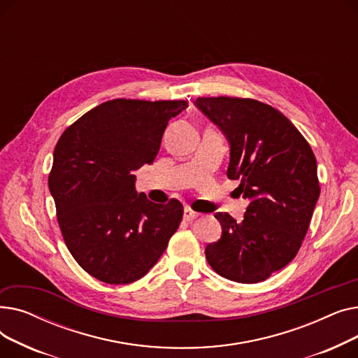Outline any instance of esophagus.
<instances>
[{"label": "esophagus", "mask_w": 358, "mask_h": 358, "mask_svg": "<svg viewBox=\"0 0 358 358\" xmlns=\"http://www.w3.org/2000/svg\"><path fill=\"white\" fill-rule=\"evenodd\" d=\"M197 216H199V213L194 212V210H192L190 208H185V209H184V220L192 222V220H194Z\"/></svg>", "instance_id": "obj_1"}]
</instances>
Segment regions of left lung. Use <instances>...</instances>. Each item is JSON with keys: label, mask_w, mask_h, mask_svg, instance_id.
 Here are the masks:
<instances>
[{"label": "left lung", "mask_w": 358, "mask_h": 358, "mask_svg": "<svg viewBox=\"0 0 358 358\" xmlns=\"http://www.w3.org/2000/svg\"><path fill=\"white\" fill-rule=\"evenodd\" d=\"M201 110L231 146L228 178L248 199L243 220L216 213L222 236L206 247V259L222 277L258 283L286 267L302 247L319 199L316 159L294 124L252 99L199 97Z\"/></svg>", "instance_id": "1"}]
</instances>
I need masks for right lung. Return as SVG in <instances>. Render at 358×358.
I'll use <instances>...</instances> for the list:
<instances>
[{
	"label": "right lung",
	"instance_id": "1",
	"mask_svg": "<svg viewBox=\"0 0 358 358\" xmlns=\"http://www.w3.org/2000/svg\"><path fill=\"white\" fill-rule=\"evenodd\" d=\"M189 103L116 99L87 111L55 146L49 190L66 247L92 277L127 285L152 268L182 204L149 201L131 174L152 164L168 122Z\"/></svg>",
	"mask_w": 358,
	"mask_h": 358
}]
</instances>
